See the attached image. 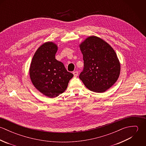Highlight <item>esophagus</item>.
<instances>
[{"label": "esophagus", "mask_w": 146, "mask_h": 146, "mask_svg": "<svg viewBox=\"0 0 146 146\" xmlns=\"http://www.w3.org/2000/svg\"><path fill=\"white\" fill-rule=\"evenodd\" d=\"M73 74H74V75L75 77H76V76L78 75V71H74V72H73Z\"/></svg>", "instance_id": "obj_1"}]
</instances>
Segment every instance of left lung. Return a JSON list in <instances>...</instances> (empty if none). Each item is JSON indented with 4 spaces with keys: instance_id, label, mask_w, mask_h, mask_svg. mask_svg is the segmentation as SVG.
<instances>
[{
    "instance_id": "1",
    "label": "left lung",
    "mask_w": 146,
    "mask_h": 146,
    "mask_svg": "<svg viewBox=\"0 0 146 146\" xmlns=\"http://www.w3.org/2000/svg\"><path fill=\"white\" fill-rule=\"evenodd\" d=\"M84 68L80 79L90 90L103 93L118 79L120 64L113 49L102 39L92 36L80 45Z\"/></svg>"
}]
</instances>
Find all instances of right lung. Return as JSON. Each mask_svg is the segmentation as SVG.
Instances as JSON below:
<instances>
[{
    "label": "right lung",
    "instance_id": "add662e5",
    "mask_svg": "<svg viewBox=\"0 0 146 146\" xmlns=\"http://www.w3.org/2000/svg\"><path fill=\"white\" fill-rule=\"evenodd\" d=\"M58 48L53 42L42 44L35 53L30 67V76L34 86L44 95L53 98L66 89L74 75L63 63L55 58Z\"/></svg>",
    "mask_w": 146,
    "mask_h": 146
}]
</instances>
